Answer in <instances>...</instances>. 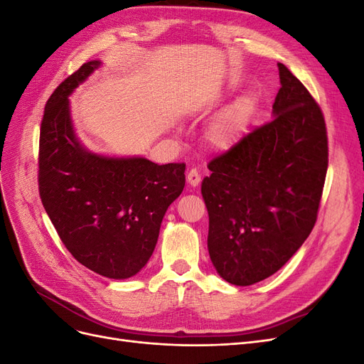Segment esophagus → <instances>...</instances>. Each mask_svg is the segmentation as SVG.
Segmentation results:
<instances>
[{
	"instance_id": "1",
	"label": "esophagus",
	"mask_w": 364,
	"mask_h": 364,
	"mask_svg": "<svg viewBox=\"0 0 364 364\" xmlns=\"http://www.w3.org/2000/svg\"><path fill=\"white\" fill-rule=\"evenodd\" d=\"M188 182H190V185H193V186L199 185V182H200V171L197 170V168H191V170L188 171Z\"/></svg>"
}]
</instances>
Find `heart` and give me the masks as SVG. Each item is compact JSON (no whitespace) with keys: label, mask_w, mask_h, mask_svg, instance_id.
<instances>
[{"label":"heart","mask_w":364,"mask_h":364,"mask_svg":"<svg viewBox=\"0 0 364 364\" xmlns=\"http://www.w3.org/2000/svg\"><path fill=\"white\" fill-rule=\"evenodd\" d=\"M249 115L250 103L247 100L230 106L208 132V139L211 142V146L218 150L232 147L247 124Z\"/></svg>","instance_id":"heart-1"}]
</instances>
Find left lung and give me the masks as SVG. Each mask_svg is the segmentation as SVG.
Wrapping results in <instances>:
<instances>
[{
    "label": "left lung",
    "instance_id": "obj_1",
    "mask_svg": "<svg viewBox=\"0 0 364 364\" xmlns=\"http://www.w3.org/2000/svg\"><path fill=\"white\" fill-rule=\"evenodd\" d=\"M273 119L208 164V250L220 277L252 285L278 272L316 225L328 170L321 106L278 63Z\"/></svg>",
    "mask_w": 364,
    "mask_h": 364
}]
</instances>
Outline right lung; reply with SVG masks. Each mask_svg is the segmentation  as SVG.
<instances>
[{"instance_id":"obj_1","label":"right lung","mask_w":364,"mask_h":364,"mask_svg":"<svg viewBox=\"0 0 364 364\" xmlns=\"http://www.w3.org/2000/svg\"><path fill=\"white\" fill-rule=\"evenodd\" d=\"M100 62H87L50 95L39 135L38 185L62 243L85 267L124 279L146 266L167 208L185 186V164L103 158L75 139L68 95Z\"/></svg>"}]
</instances>
